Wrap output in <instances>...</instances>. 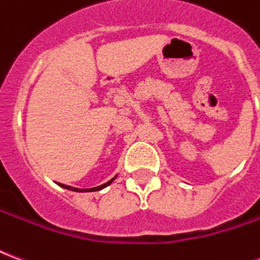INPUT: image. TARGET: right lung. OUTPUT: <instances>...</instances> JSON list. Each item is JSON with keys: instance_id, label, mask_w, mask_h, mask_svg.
<instances>
[{"instance_id": "right-lung-1", "label": "right lung", "mask_w": 260, "mask_h": 260, "mask_svg": "<svg viewBox=\"0 0 260 260\" xmlns=\"http://www.w3.org/2000/svg\"><path fill=\"white\" fill-rule=\"evenodd\" d=\"M115 180V177L114 178H111V180L108 181V182H106V184H103V185L100 186H94V188H89V189H78V188H74V186H69V185H64V184H59V185L62 186V188H65V189H69V191H76V192H94V191H100V189H103V188H106V186H108L113 181Z\"/></svg>"}]
</instances>
